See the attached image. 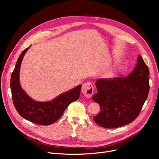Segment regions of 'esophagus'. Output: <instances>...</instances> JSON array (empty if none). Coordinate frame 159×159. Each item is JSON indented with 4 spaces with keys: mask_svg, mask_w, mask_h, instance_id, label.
Masks as SVG:
<instances>
[{
    "mask_svg": "<svg viewBox=\"0 0 159 159\" xmlns=\"http://www.w3.org/2000/svg\"><path fill=\"white\" fill-rule=\"evenodd\" d=\"M82 91L86 97L90 98L93 94V86L91 82H87L82 85Z\"/></svg>",
    "mask_w": 159,
    "mask_h": 159,
    "instance_id": "1",
    "label": "esophagus"
}]
</instances>
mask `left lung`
I'll return each instance as SVG.
<instances>
[{
	"mask_svg": "<svg viewBox=\"0 0 159 159\" xmlns=\"http://www.w3.org/2000/svg\"><path fill=\"white\" fill-rule=\"evenodd\" d=\"M149 71L143 57L126 77L100 79L95 82L97 93L92 99L101 111L94 121L103 128H116L131 123L139 116L149 89Z\"/></svg>",
	"mask_w": 159,
	"mask_h": 159,
	"instance_id": "obj_1",
	"label": "left lung"
}]
</instances>
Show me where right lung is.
Here are the masks:
<instances>
[{"label": "right lung", "instance_id": "add662e5", "mask_svg": "<svg viewBox=\"0 0 159 159\" xmlns=\"http://www.w3.org/2000/svg\"><path fill=\"white\" fill-rule=\"evenodd\" d=\"M31 46L25 49L16 61L11 74L10 88L16 110L25 119L40 125H50L59 119L68 105L79 99L82 85L63 93L51 101L39 102L33 100L22 89L19 80L22 61Z\"/></svg>", "mask_w": 159, "mask_h": 159}]
</instances>
